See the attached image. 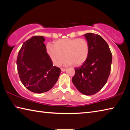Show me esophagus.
<instances>
[{
	"label": "esophagus",
	"mask_w": 130,
	"mask_h": 130,
	"mask_svg": "<svg viewBox=\"0 0 130 130\" xmlns=\"http://www.w3.org/2000/svg\"><path fill=\"white\" fill-rule=\"evenodd\" d=\"M61 71H62V72H65V71H66V70H67V69H64V68H61Z\"/></svg>",
	"instance_id": "1"
}]
</instances>
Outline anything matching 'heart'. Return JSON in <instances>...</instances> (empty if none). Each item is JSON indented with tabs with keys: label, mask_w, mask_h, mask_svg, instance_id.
<instances>
[{
	"label": "heart",
	"mask_w": 130,
	"mask_h": 130,
	"mask_svg": "<svg viewBox=\"0 0 130 130\" xmlns=\"http://www.w3.org/2000/svg\"><path fill=\"white\" fill-rule=\"evenodd\" d=\"M46 51L53 63L60 66L65 57V65L80 66L87 60L89 53V43L80 38L61 39L54 41L53 46L47 45Z\"/></svg>",
	"instance_id": "b5f03b06"
}]
</instances>
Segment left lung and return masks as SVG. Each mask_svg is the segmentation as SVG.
I'll use <instances>...</instances> for the list:
<instances>
[{
    "label": "left lung",
    "instance_id": "left-lung-1",
    "mask_svg": "<svg viewBox=\"0 0 130 130\" xmlns=\"http://www.w3.org/2000/svg\"><path fill=\"white\" fill-rule=\"evenodd\" d=\"M89 45V56L80 68L75 69L72 82L81 93L92 95L106 84L111 72L112 53L109 46L99 35H84Z\"/></svg>",
    "mask_w": 130,
    "mask_h": 130
}]
</instances>
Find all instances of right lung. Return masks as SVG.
Wrapping results in <instances>:
<instances>
[{
	"mask_svg": "<svg viewBox=\"0 0 130 130\" xmlns=\"http://www.w3.org/2000/svg\"><path fill=\"white\" fill-rule=\"evenodd\" d=\"M45 40L43 36H34L23 42L17 60L22 83L36 93L52 89L61 73L60 68L53 65L43 43Z\"/></svg>",
	"mask_w": 130,
	"mask_h": 130,
	"instance_id": "add662e5",
	"label": "right lung"
}]
</instances>
